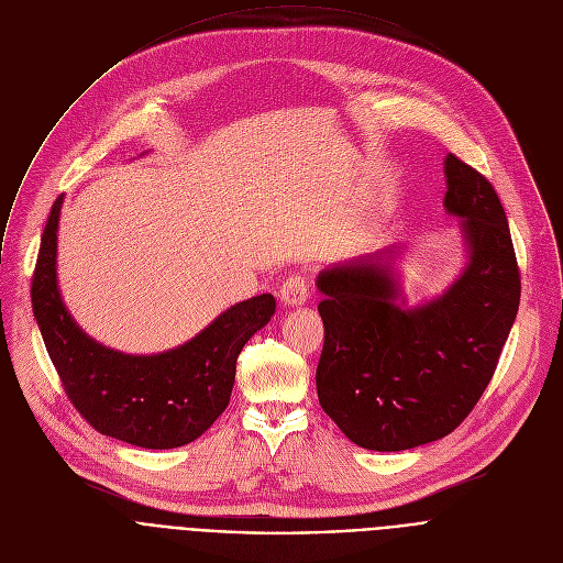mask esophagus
I'll use <instances>...</instances> for the list:
<instances>
[{
  "label": "esophagus",
  "instance_id": "34e87169",
  "mask_svg": "<svg viewBox=\"0 0 563 563\" xmlns=\"http://www.w3.org/2000/svg\"><path fill=\"white\" fill-rule=\"evenodd\" d=\"M309 296V283L305 276L300 274H294L289 278L283 280L280 289H278V298L283 305L287 307H296V305H302Z\"/></svg>",
  "mask_w": 563,
  "mask_h": 563
}]
</instances>
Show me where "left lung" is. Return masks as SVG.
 <instances>
[{
    "label": "left lung",
    "mask_w": 563,
    "mask_h": 563,
    "mask_svg": "<svg viewBox=\"0 0 563 563\" xmlns=\"http://www.w3.org/2000/svg\"><path fill=\"white\" fill-rule=\"evenodd\" d=\"M443 165V205L463 218L467 263L439 298L396 302L394 250L334 265L316 280L325 328L320 408L367 450H410L456 430L488 387L517 318L521 276L501 200L456 155Z\"/></svg>",
    "instance_id": "obj_1"
}]
</instances>
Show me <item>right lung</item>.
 Masks as SVG:
<instances>
[{
	"label": "right lung",
	"mask_w": 563,
	"mask_h": 563,
	"mask_svg": "<svg viewBox=\"0 0 563 563\" xmlns=\"http://www.w3.org/2000/svg\"><path fill=\"white\" fill-rule=\"evenodd\" d=\"M53 202L35 263L31 300L46 352L75 410L100 434L169 450L196 441L229 406L235 361L276 311L261 294L235 302L189 343L153 356H133L96 343L77 328L57 289V222Z\"/></svg>",
	"instance_id": "1"
}]
</instances>
